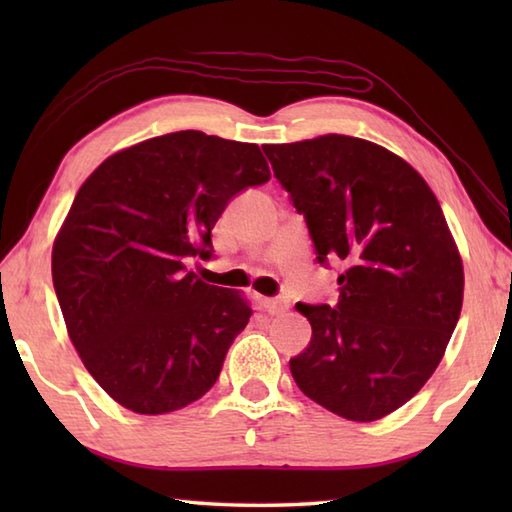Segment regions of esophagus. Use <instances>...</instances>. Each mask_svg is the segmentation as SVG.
I'll return each instance as SVG.
<instances>
[{
	"label": "esophagus",
	"instance_id": "esophagus-1",
	"mask_svg": "<svg viewBox=\"0 0 512 512\" xmlns=\"http://www.w3.org/2000/svg\"><path fill=\"white\" fill-rule=\"evenodd\" d=\"M264 308L268 314H281L288 310V303L281 299H264Z\"/></svg>",
	"mask_w": 512,
	"mask_h": 512
}]
</instances>
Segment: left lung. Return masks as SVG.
Segmentation results:
<instances>
[{
    "mask_svg": "<svg viewBox=\"0 0 512 512\" xmlns=\"http://www.w3.org/2000/svg\"><path fill=\"white\" fill-rule=\"evenodd\" d=\"M306 215L317 262H341L339 303L297 310L310 345L290 372L310 400L354 422L389 416L440 365L458 325L464 268L429 184L363 138L325 134L264 145Z\"/></svg>",
    "mask_w": 512,
    "mask_h": 512,
    "instance_id": "obj_1",
    "label": "left lung"
}]
</instances>
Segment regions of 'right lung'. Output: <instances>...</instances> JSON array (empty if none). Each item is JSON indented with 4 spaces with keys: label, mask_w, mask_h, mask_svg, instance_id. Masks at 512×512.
I'll use <instances>...</instances> for the list:
<instances>
[{
    "label": "right lung",
    "mask_w": 512,
    "mask_h": 512,
    "mask_svg": "<svg viewBox=\"0 0 512 512\" xmlns=\"http://www.w3.org/2000/svg\"><path fill=\"white\" fill-rule=\"evenodd\" d=\"M268 180L255 143L187 129L116 151L81 184L52 281L72 345L118 405L160 416L215 385L253 310L184 264L211 259L228 200Z\"/></svg>",
    "instance_id": "right-lung-1"
}]
</instances>
